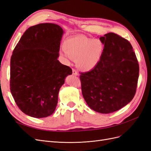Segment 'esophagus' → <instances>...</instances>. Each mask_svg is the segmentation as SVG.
<instances>
[{
    "label": "esophagus",
    "instance_id": "obj_1",
    "mask_svg": "<svg viewBox=\"0 0 151 151\" xmlns=\"http://www.w3.org/2000/svg\"><path fill=\"white\" fill-rule=\"evenodd\" d=\"M72 73H73V75H74V76H78V72H77L75 69H74V68H73V69H72Z\"/></svg>",
    "mask_w": 151,
    "mask_h": 151
}]
</instances>
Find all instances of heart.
I'll list each match as a JSON object with an SVG mask.
<instances>
[{
    "instance_id": "b5f03b06",
    "label": "heart",
    "mask_w": 151,
    "mask_h": 151,
    "mask_svg": "<svg viewBox=\"0 0 151 151\" xmlns=\"http://www.w3.org/2000/svg\"><path fill=\"white\" fill-rule=\"evenodd\" d=\"M63 48L67 55L76 59L81 70L89 71L96 67L102 58L104 45L98 40L75 36L66 40Z\"/></svg>"
}]
</instances>
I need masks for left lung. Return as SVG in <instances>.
<instances>
[{"label": "left lung", "mask_w": 151, "mask_h": 151, "mask_svg": "<svg viewBox=\"0 0 151 151\" xmlns=\"http://www.w3.org/2000/svg\"><path fill=\"white\" fill-rule=\"evenodd\" d=\"M104 52L98 65L81 73L82 93L91 109L104 114L116 111L135 94L139 65L130 43L113 33L100 36Z\"/></svg>", "instance_id": "left-lung-1"}]
</instances>
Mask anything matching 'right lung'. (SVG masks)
Segmentation results:
<instances>
[{"label": "right lung", "instance_id": "add662e5", "mask_svg": "<svg viewBox=\"0 0 151 151\" xmlns=\"http://www.w3.org/2000/svg\"><path fill=\"white\" fill-rule=\"evenodd\" d=\"M63 31L42 23L22 35L11 58L10 89L21 110L34 118L52 115L58 95L71 68L58 60Z\"/></svg>", "mask_w": 151, "mask_h": 151}]
</instances>
